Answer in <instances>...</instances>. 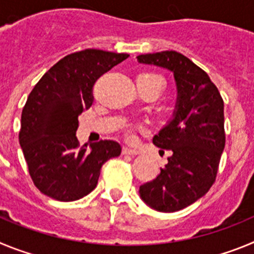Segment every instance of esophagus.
Instances as JSON below:
<instances>
[{
	"mask_svg": "<svg viewBox=\"0 0 254 254\" xmlns=\"http://www.w3.org/2000/svg\"><path fill=\"white\" fill-rule=\"evenodd\" d=\"M122 152L125 155H131V156H134V155H138L137 150L134 149H129V147H123Z\"/></svg>",
	"mask_w": 254,
	"mask_h": 254,
	"instance_id": "obj_1",
	"label": "esophagus"
}]
</instances>
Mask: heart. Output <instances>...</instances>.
<instances>
[{
    "label": "heart",
    "mask_w": 254,
    "mask_h": 254,
    "mask_svg": "<svg viewBox=\"0 0 254 254\" xmlns=\"http://www.w3.org/2000/svg\"><path fill=\"white\" fill-rule=\"evenodd\" d=\"M140 76H149V77L158 78V80H160V81H161L160 76L155 75V73H142V75H140ZM161 84H163V81H161ZM126 131H127V136H128V138H133L134 132H133V128H132L131 126H127V127H126Z\"/></svg>",
    "instance_id": "heart-1"
}]
</instances>
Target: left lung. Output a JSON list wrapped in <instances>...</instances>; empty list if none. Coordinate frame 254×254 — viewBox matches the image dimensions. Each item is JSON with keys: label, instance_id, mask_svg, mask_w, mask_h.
Listing matches in <instances>:
<instances>
[{"label": "left lung", "instance_id": "1", "mask_svg": "<svg viewBox=\"0 0 254 254\" xmlns=\"http://www.w3.org/2000/svg\"><path fill=\"white\" fill-rule=\"evenodd\" d=\"M137 60L170 69L177 82L173 120L152 138L173 154L160 174L140 187L150 207L174 212L196 202L215 183L225 147L224 100L207 73L182 53L164 51Z\"/></svg>", "mask_w": 254, "mask_h": 254}]
</instances>
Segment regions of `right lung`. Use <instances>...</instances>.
<instances>
[{
	"instance_id": "right-lung-1",
	"label": "right lung",
	"mask_w": 254,
	"mask_h": 254,
	"mask_svg": "<svg viewBox=\"0 0 254 254\" xmlns=\"http://www.w3.org/2000/svg\"><path fill=\"white\" fill-rule=\"evenodd\" d=\"M128 57L85 49L60 60L43 75L22 108L19 141L35 187L58 201H76L98 185L107 160L121 155L116 141L80 146L78 116L93 104L100 76Z\"/></svg>"
}]
</instances>
